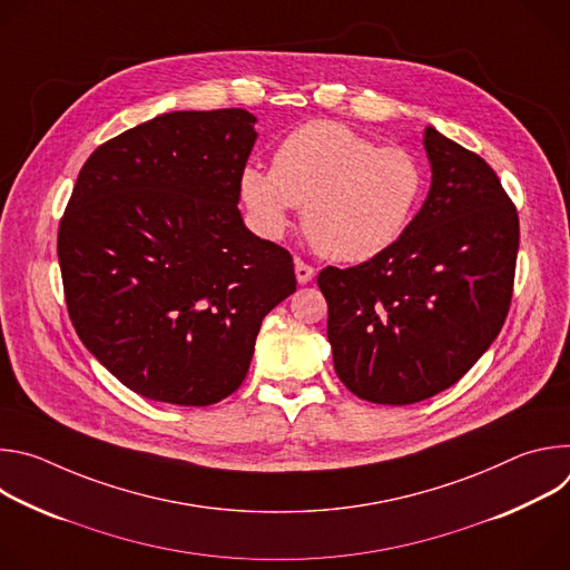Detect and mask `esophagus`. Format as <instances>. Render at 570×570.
<instances>
[{"instance_id": "obj_1", "label": "esophagus", "mask_w": 570, "mask_h": 570, "mask_svg": "<svg viewBox=\"0 0 570 570\" xmlns=\"http://www.w3.org/2000/svg\"><path fill=\"white\" fill-rule=\"evenodd\" d=\"M295 277H297L299 284H308V282L315 277V268L308 266V264H304L302 259H297V262H295Z\"/></svg>"}]
</instances>
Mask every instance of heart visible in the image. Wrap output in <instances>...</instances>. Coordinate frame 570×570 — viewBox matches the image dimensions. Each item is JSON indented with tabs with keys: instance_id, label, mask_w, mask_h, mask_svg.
<instances>
[{
	"instance_id": "heart-1",
	"label": "heart",
	"mask_w": 570,
	"mask_h": 570,
	"mask_svg": "<svg viewBox=\"0 0 570 570\" xmlns=\"http://www.w3.org/2000/svg\"><path fill=\"white\" fill-rule=\"evenodd\" d=\"M426 191L420 157L379 146L347 124L308 121L275 148L273 171L248 165L238 196L253 227L279 238L304 207L302 223L315 250L334 262H367L411 227Z\"/></svg>"
}]
</instances>
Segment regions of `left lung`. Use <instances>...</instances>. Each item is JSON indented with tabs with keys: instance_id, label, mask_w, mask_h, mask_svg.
<instances>
[{
	"instance_id": "left-lung-1",
	"label": "left lung",
	"mask_w": 570,
	"mask_h": 570,
	"mask_svg": "<svg viewBox=\"0 0 570 570\" xmlns=\"http://www.w3.org/2000/svg\"><path fill=\"white\" fill-rule=\"evenodd\" d=\"M431 189L411 227L354 268L327 266V338L356 396L409 405L455 381L497 341L510 311L519 214L487 161L424 130Z\"/></svg>"
}]
</instances>
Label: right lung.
Masks as SVG:
<instances>
[{"instance_id":"right-lung-1","label":"right lung","mask_w":570,"mask_h":570,"mask_svg":"<svg viewBox=\"0 0 570 570\" xmlns=\"http://www.w3.org/2000/svg\"><path fill=\"white\" fill-rule=\"evenodd\" d=\"M255 124L240 108L139 124L88 157L60 218L73 330L146 399L229 396L262 320L295 291L288 250L253 234L236 207Z\"/></svg>"}]
</instances>
